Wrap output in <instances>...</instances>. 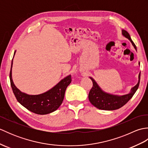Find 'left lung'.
I'll use <instances>...</instances> for the list:
<instances>
[{"label":"left lung","instance_id":"8db88e82","mask_svg":"<svg viewBox=\"0 0 148 148\" xmlns=\"http://www.w3.org/2000/svg\"><path fill=\"white\" fill-rule=\"evenodd\" d=\"M123 36L128 39L132 44L134 48L137 50L136 46L131 39V37L126 30H122ZM140 74L139 75V81L136 86L131 89L130 92L124 95H114L104 92L100 88L98 84L92 77H90L93 82V87L90 90L88 94V99L90 102L93 106L99 109L108 110V111H112L121 108V107L129 101L132 97L136 92L137 90L139 88L140 83Z\"/></svg>","mask_w":148,"mask_h":148}]
</instances>
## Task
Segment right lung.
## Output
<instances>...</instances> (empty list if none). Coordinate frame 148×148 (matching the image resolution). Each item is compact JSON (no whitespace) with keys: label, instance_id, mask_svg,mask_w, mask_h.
I'll return each mask as SVG.
<instances>
[{"label":"right lung","instance_id":"1","mask_svg":"<svg viewBox=\"0 0 148 148\" xmlns=\"http://www.w3.org/2000/svg\"><path fill=\"white\" fill-rule=\"evenodd\" d=\"M14 54L15 52L14 55ZM12 61L9 78L12 92L19 103L30 111L41 115L49 114L56 111L60 106L64 98L66 88L71 83V75L61 80L48 92L39 95H31L21 92L14 85L12 79Z\"/></svg>","mask_w":148,"mask_h":148}]
</instances>
